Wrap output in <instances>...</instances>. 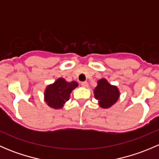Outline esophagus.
<instances>
[{
	"label": "esophagus",
	"mask_w": 159,
	"mask_h": 159,
	"mask_svg": "<svg viewBox=\"0 0 159 159\" xmlns=\"http://www.w3.org/2000/svg\"><path fill=\"white\" fill-rule=\"evenodd\" d=\"M81 86L84 88H88L89 87V83L87 82V81H83V82H81Z\"/></svg>",
	"instance_id": "1"
}]
</instances>
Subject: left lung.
Instances as JSON below:
<instances>
[{
	"mask_svg": "<svg viewBox=\"0 0 159 159\" xmlns=\"http://www.w3.org/2000/svg\"><path fill=\"white\" fill-rule=\"evenodd\" d=\"M94 98L98 101V105L102 108L111 107L120 96L119 90L115 85H111L105 78L98 81V85L94 90Z\"/></svg>",
	"mask_w": 159,
	"mask_h": 159,
	"instance_id": "8db88e82",
	"label": "left lung"
}]
</instances>
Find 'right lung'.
Returning <instances> with one entry per match:
<instances>
[{"instance_id": "1", "label": "right lung", "mask_w": 159, "mask_h": 159, "mask_svg": "<svg viewBox=\"0 0 159 159\" xmlns=\"http://www.w3.org/2000/svg\"><path fill=\"white\" fill-rule=\"evenodd\" d=\"M78 86L76 81L68 82L65 78H59L53 84H49L44 91V101L51 108L60 109L69 100L70 94Z\"/></svg>"}]
</instances>
